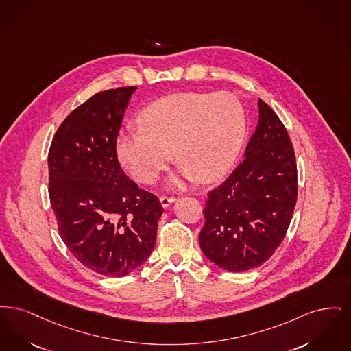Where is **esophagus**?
<instances>
[{"label": "esophagus", "instance_id": "34e87169", "mask_svg": "<svg viewBox=\"0 0 351 351\" xmlns=\"http://www.w3.org/2000/svg\"><path fill=\"white\" fill-rule=\"evenodd\" d=\"M160 202H161L162 207H164V208H167V207H169L171 203H174V202H176V198H174V197H167V195H162V197L160 198Z\"/></svg>", "mask_w": 351, "mask_h": 351}]
</instances>
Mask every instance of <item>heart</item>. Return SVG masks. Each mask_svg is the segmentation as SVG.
Masks as SVG:
<instances>
[{
	"label": "heart",
	"instance_id": "obj_1",
	"mask_svg": "<svg viewBox=\"0 0 351 351\" xmlns=\"http://www.w3.org/2000/svg\"><path fill=\"white\" fill-rule=\"evenodd\" d=\"M140 128L123 132L117 154L125 170L141 183H151L174 157L184 180L211 182L232 165L245 135V111L232 93L186 92L154 101L137 117Z\"/></svg>",
	"mask_w": 351,
	"mask_h": 351
}]
</instances>
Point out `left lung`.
<instances>
[{
    "label": "left lung",
    "instance_id": "8db88e82",
    "mask_svg": "<svg viewBox=\"0 0 351 351\" xmlns=\"http://www.w3.org/2000/svg\"><path fill=\"white\" fill-rule=\"evenodd\" d=\"M258 125L243 162L208 193L199 244L219 267L243 273L274 254L290 227L298 197L295 152L286 127L258 99Z\"/></svg>",
    "mask_w": 351,
    "mask_h": 351
}]
</instances>
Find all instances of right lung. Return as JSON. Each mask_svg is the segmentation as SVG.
I'll list each match as a JSON object with an SVG mask.
<instances>
[{
  "label": "right lung",
  "mask_w": 351,
  "mask_h": 351,
  "mask_svg": "<svg viewBox=\"0 0 351 351\" xmlns=\"http://www.w3.org/2000/svg\"><path fill=\"white\" fill-rule=\"evenodd\" d=\"M136 89L94 94L61 123L48 152V194L64 244L85 267L111 278L151 256L164 211L118 161L117 138Z\"/></svg>",
  "instance_id": "obj_1"
}]
</instances>
